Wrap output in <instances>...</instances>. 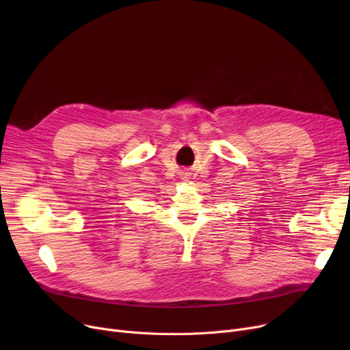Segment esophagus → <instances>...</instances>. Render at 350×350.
<instances>
[{
	"mask_svg": "<svg viewBox=\"0 0 350 350\" xmlns=\"http://www.w3.org/2000/svg\"><path fill=\"white\" fill-rule=\"evenodd\" d=\"M178 174H180V178L187 180V178H190V174H191V173H189L187 170H181Z\"/></svg>",
	"mask_w": 350,
	"mask_h": 350,
	"instance_id": "34e87169",
	"label": "esophagus"
}]
</instances>
